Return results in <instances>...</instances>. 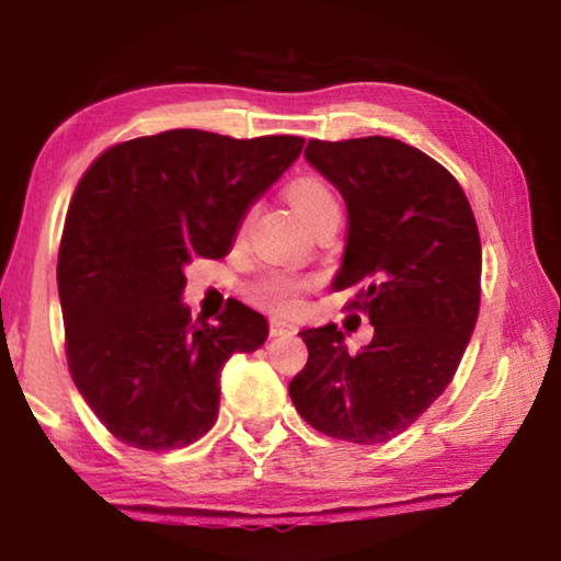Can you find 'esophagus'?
I'll return each instance as SVG.
<instances>
[{
    "mask_svg": "<svg viewBox=\"0 0 561 561\" xmlns=\"http://www.w3.org/2000/svg\"><path fill=\"white\" fill-rule=\"evenodd\" d=\"M270 334L272 336H287V334H297V327L291 324L287 319H270Z\"/></svg>",
    "mask_w": 561,
    "mask_h": 561,
    "instance_id": "1",
    "label": "esophagus"
}]
</instances>
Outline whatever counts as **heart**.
<instances>
[{
  "label": "heart",
  "instance_id": "b5f03b06",
  "mask_svg": "<svg viewBox=\"0 0 561 561\" xmlns=\"http://www.w3.org/2000/svg\"><path fill=\"white\" fill-rule=\"evenodd\" d=\"M284 197H287L289 205L299 213V217L307 222L311 230L317 225L327 222L329 217H339V195L336 190L331 187L327 178L317 173H301L294 175L287 185H284ZM247 227V215L240 217V225H237V232H242ZM309 279L299 277V274L289 272H267L262 274L257 282H252L250 297L260 307L277 311V314H294V311L301 309L304 294L309 289Z\"/></svg>",
  "mask_w": 561,
  "mask_h": 561
}]
</instances>
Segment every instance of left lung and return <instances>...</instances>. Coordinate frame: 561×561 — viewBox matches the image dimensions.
I'll list each match as a JSON object with an SVG mask.
<instances>
[{"label":"left lung","instance_id":"1","mask_svg":"<svg viewBox=\"0 0 561 561\" xmlns=\"http://www.w3.org/2000/svg\"><path fill=\"white\" fill-rule=\"evenodd\" d=\"M304 156L348 207L334 287L374 324L348 354L327 324L299 331L307 366L289 396L311 428L376 445L413 425L453 381L480 309L482 250L462 187L438 160L386 136L311 138Z\"/></svg>","mask_w":561,"mask_h":561}]
</instances>
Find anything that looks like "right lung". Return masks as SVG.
I'll return each mask as SVG.
<instances>
[{
    "instance_id": "obj_1",
    "label": "right lung",
    "mask_w": 561,
    "mask_h": 561,
    "mask_svg": "<svg viewBox=\"0 0 561 561\" xmlns=\"http://www.w3.org/2000/svg\"><path fill=\"white\" fill-rule=\"evenodd\" d=\"M301 146L175 128L111 146L81 175L56 264L66 360L116 440L160 453L215 425L225 360L260 348L267 321L230 301L217 324H197L183 270L225 257L247 205Z\"/></svg>"
}]
</instances>
